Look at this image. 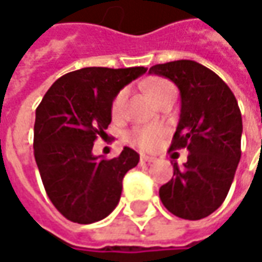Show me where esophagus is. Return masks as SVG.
I'll return each instance as SVG.
<instances>
[{
    "label": "esophagus",
    "mask_w": 262,
    "mask_h": 262,
    "mask_svg": "<svg viewBox=\"0 0 262 262\" xmlns=\"http://www.w3.org/2000/svg\"><path fill=\"white\" fill-rule=\"evenodd\" d=\"M141 161L142 163H148V164H151V163H154L155 161V158L154 157H149V155H141Z\"/></svg>",
    "instance_id": "esophagus-1"
}]
</instances>
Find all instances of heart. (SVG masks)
Segmentation results:
<instances>
[{"mask_svg": "<svg viewBox=\"0 0 262 262\" xmlns=\"http://www.w3.org/2000/svg\"><path fill=\"white\" fill-rule=\"evenodd\" d=\"M170 89H174V86L171 85L168 80L164 79H158L152 82L149 88H148V94L152 98L154 102H157L160 98L164 95L165 92H168ZM127 97H129V91L127 89H121L116 98L113 99L111 104V114L114 119H121L124 114V108H126V102H127ZM164 136V129L160 126H145V127H136L130 132V142L139 148L143 149H152L155 148L158 142L161 141V138Z\"/></svg>", "mask_w": 262, "mask_h": 262, "instance_id": "b5f03b06", "label": "heart"}]
</instances>
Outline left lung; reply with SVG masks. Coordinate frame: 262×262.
<instances>
[{
    "label": "left lung",
    "mask_w": 262,
    "mask_h": 262,
    "mask_svg": "<svg viewBox=\"0 0 262 262\" xmlns=\"http://www.w3.org/2000/svg\"><path fill=\"white\" fill-rule=\"evenodd\" d=\"M149 73L179 88L182 108L170 151H189L183 168L173 164V177L160 188V198L177 217L201 220L222 205L232 186L242 154L241 110L222 77L196 61L157 64Z\"/></svg>",
    "instance_id": "1"
}]
</instances>
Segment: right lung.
Returning a JSON list of instances; mask_svg holds the SVG:
<instances>
[{"instance_id": "add662e5", "label": "right lung", "mask_w": 262, "mask_h": 262, "mask_svg": "<svg viewBox=\"0 0 262 262\" xmlns=\"http://www.w3.org/2000/svg\"><path fill=\"white\" fill-rule=\"evenodd\" d=\"M145 67H85L61 76L36 108L33 154L48 198L67 220L91 224L117 207L124 174L139 154L124 146L119 157L92 154L111 123L113 99Z\"/></svg>"}]
</instances>
